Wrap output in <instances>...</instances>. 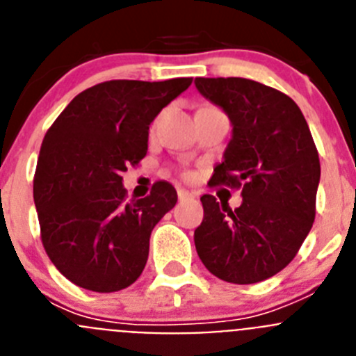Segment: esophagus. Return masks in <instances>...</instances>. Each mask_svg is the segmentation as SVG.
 I'll list each match as a JSON object with an SVG mask.
<instances>
[{
	"label": "esophagus",
	"instance_id": "1",
	"mask_svg": "<svg viewBox=\"0 0 356 356\" xmlns=\"http://www.w3.org/2000/svg\"><path fill=\"white\" fill-rule=\"evenodd\" d=\"M194 194L188 193V191H185V188H178V200L180 201H185V200H193Z\"/></svg>",
	"mask_w": 356,
	"mask_h": 356
}]
</instances>
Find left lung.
Masks as SVG:
<instances>
[{"label": "left lung", "mask_w": 356, "mask_h": 356, "mask_svg": "<svg viewBox=\"0 0 356 356\" xmlns=\"http://www.w3.org/2000/svg\"><path fill=\"white\" fill-rule=\"evenodd\" d=\"M194 83L232 122L225 160L210 184L242 188L235 210L212 194L201 196L196 251L225 282H264L291 264L316 219L321 163L312 134L300 106L273 87L246 78Z\"/></svg>", "instance_id": "8db88e82"}]
</instances>
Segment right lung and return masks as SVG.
<instances>
[{
    "label": "right lung",
    "mask_w": 356,
    "mask_h": 356,
    "mask_svg": "<svg viewBox=\"0 0 356 356\" xmlns=\"http://www.w3.org/2000/svg\"><path fill=\"white\" fill-rule=\"evenodd\" d=\"M193 78L110 80L78 94L40 146L33 201L44 250L69 282L115 292L139 278L156 222L176 205L169 181L127 201L122 172L146 156L149 124Z\"/></svg>",
    "instance_id": "1"
}]
</instances>
